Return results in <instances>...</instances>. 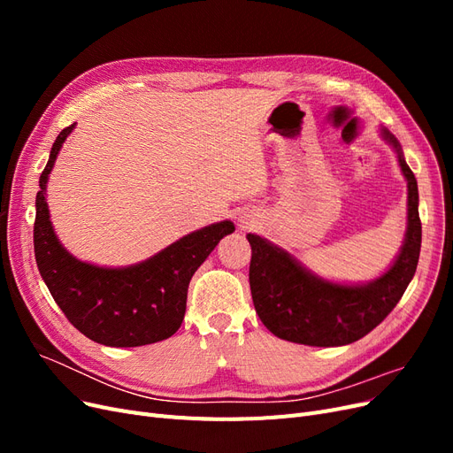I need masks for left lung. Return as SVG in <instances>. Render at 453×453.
Listing matches in <instances>:
<instances>
[{
  "label": "left lung",
  "mask_w": 453,
  "mask_h": 453,
  "mask_svg": "<svg viewBox=\"0 0 453 453\" xmlns=\"http://www.w3.org/2000/svg\"><path fill=\"white\" fill-rule=\"evenodd\" d=\"M380 132L395 149L408 185L403 248L380 278L366 283L328 281L266 238L248 234L253 304L260 321L281 340L318 348L351 344L388 318L414 278L421 250L418 181L408 168L399 140L388 128Z\"/></svg>",
  "instance_id": "1"
}]
</instances>
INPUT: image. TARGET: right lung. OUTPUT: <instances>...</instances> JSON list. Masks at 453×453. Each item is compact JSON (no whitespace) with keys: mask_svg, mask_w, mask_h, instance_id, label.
Returning a JSON list of instances; mask_svg holds the SVG:
<instances>
[{"mask_svg":"<svg viewBox=\"0 0 453 453\" xmlns=\"http://www.w3.org/2000/svg\"><path fill=\"white\" fill-rule=\"evenodd\" d=\"M73 128L58 134L39 177L34 250L41 278L70 323L98 344L135 348L166 340L183 323L190 278L221 238L234 232V223L190 232L138 265L109 268L83 263L60 243L45 198L54 160Z\"/></svg>","mask_w":453,"mask_h":453,"instance_id":"1","label":"right lung"}]
</instances>
